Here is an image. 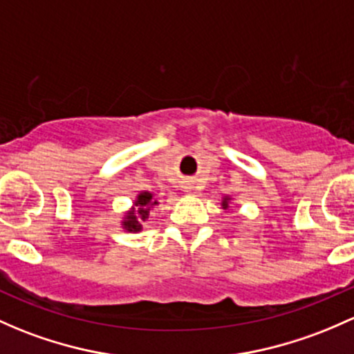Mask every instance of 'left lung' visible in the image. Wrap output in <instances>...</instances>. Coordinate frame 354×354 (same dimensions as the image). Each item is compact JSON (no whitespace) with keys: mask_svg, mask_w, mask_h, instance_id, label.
Returning a JSON list of instances; mask_svg holds the SVG:
<instances>
[{"mask_svg":"<svg viewBox=\"0 0 354 354\" xmlns=\"http://www.w3.org/2000/svg\"><path fill=\"white\" fill-rule=\"evenodd\" d=\"M227 202H229V198H224V202H222V205H224V208H227Z\"/></svg>","mask_w":354,"mask_h":354,"instance_id":"left-lung-1","label":"left lung"}]
</instances>
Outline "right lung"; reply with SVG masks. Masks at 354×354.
Returning a JSON list of instances; mask_svg holds the SVG:
<instances>
[{
	"label": "right lung",
	"mask_w": 354,
	"mask_h": 354,
	"mask_svg": "<svg viewBox=\"0 0 354 354\" xmlns=\"http://www.w3.org/2000/svg\"><path fill=\"white\" fill-rule=\"evenodd\" d=\"M156 200H152V193L144 192L137 196L136 200V208L129 212V215L125 217V221L122 222V225L129 230V232H137L140 230V222H146L149 218V210L152 205H156Z\"/></svg>",
	"instance_id": "1"
}]
</instances>
